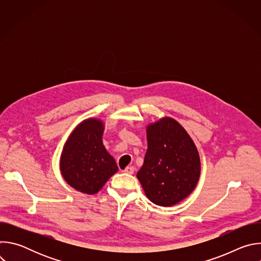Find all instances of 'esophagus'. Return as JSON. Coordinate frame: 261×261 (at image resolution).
<instances>
[{
  "label": "esophagus",
  "instance_id": "34e87169",
  "mask_svg": "<svg viewBox=\"0 0 261 261\" xmlns=\"http://www.w3.org/2000/svg\"><path fill=\"white\" fill-rule=\"evenodd\" d=\"M124 172L128 173V174H132L134 172V167L133 166H127L124 170Z\"/></svg>",
  "mask_w": 261,
  "mask_h": 261
}]
</instances>
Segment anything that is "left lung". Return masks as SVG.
<instances>
[{"label":"left lung","mask_w":261,"mask_h":261,"mask_svg":"<svg viewBox=\"0 0 261 261\" xmlns=\"http://www.w3.org/2000/svg\"><path fill=\"white\" fill-rule=\"evenodd\" d=\"M146 136L147 150L137 178L153 203L173 205L196 187L200 174L197 148L185 129L170 118L151 124Z\"/></svg>","instance_id":"8db88e82"}]
</instances>
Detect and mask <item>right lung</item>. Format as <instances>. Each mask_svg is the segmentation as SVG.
Instances as JSON below:
<instances>
[{
	"instance_id": "add662e5",
	"label": "right lung",
	"mask_w": 261,
	"mask_h": 261,
	"mask_svg": "<svg viewBox=\"0 0 261 261\" xmlns=\"http://www.w3.org/2000/svg\"><path fill=\"white\" fill-rule=\"evenodd\" d=\"M103 124L89 119L80 124L67 140L61 157L65 180L80 192L95 194L118 171L115 159L102 142Z\"/></svg>"
}]
</instances>
